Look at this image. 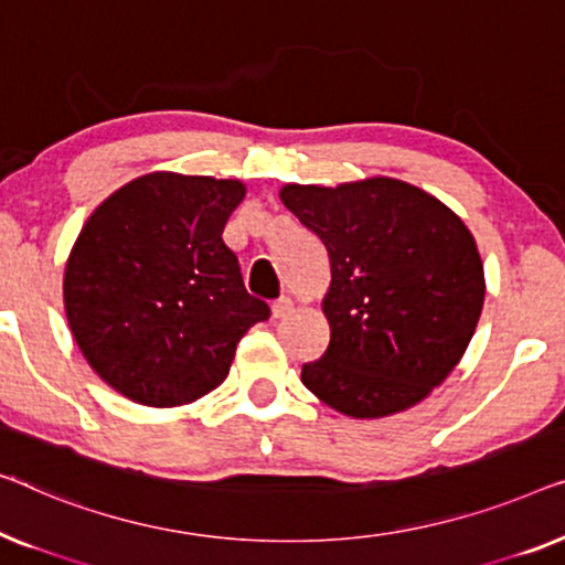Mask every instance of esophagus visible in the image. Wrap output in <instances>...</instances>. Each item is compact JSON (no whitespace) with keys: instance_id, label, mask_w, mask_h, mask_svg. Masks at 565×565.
Masks as SVG:
<instances>
[{"instance_id":"34e87169","label":"esophagus","mask_w":565,"mask_h":565,"mask_svg":"<svg viewBox=\"0 0 565 565\" xmlns=\"http://www.w3.org/2000/svg\"><path fill=\"white\" fill-rule=\"evenodd\" d=\"M294 309V301L289 299V297H279L271 305V315L276 317V320H279V317H286Z\"/></svg>"}]
</instances>
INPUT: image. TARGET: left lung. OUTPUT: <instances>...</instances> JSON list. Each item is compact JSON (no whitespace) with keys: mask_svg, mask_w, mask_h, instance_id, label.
Segmentation results:
<instances>
[{"mask_svg":"<svg viewBox=\"0 0 565 565\" xmlns=\"http://www.w3.org/2000/svg\"><path fill=\"white\" fill-rule=\"evenodd\" d=\"M330 256V345L301 384L348 417L423 402L463 359L483 307V266L463 220L399 179L281 189Z\"/></svg>","mask_w":565,"mask_h":565,"instance_id":"obj_1","label":"left lung"}]
</instances>
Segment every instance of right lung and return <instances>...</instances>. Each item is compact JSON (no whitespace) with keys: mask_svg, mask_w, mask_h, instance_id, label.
<instances>
[{"mask_svg":"<svg viewBox=\"0 0 565 565\" xmlns=\"http://www.w3.org/2000/svg\"><path fill=\"white\" fill-rule=\"evenodd\" d=\"M245 186L156 171L107 196L78 233L63 301L84 359L148 407H177L227 379L241 338L268 320L222 230Z\"/></svg>","mask_w":565,"mask_h":565,"instance_id":"obj_1","label":"right lung"}]
</instances>
